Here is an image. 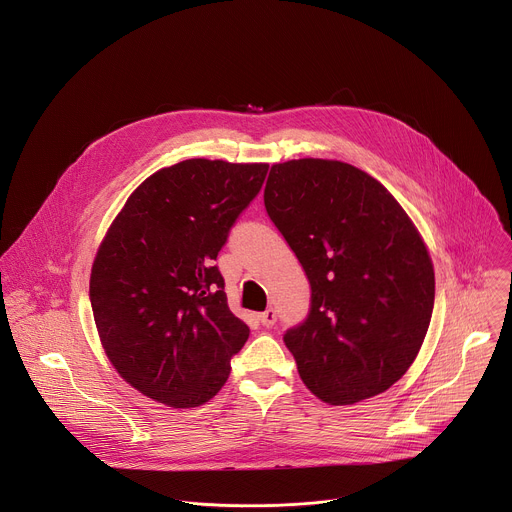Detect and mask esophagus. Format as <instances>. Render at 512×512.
<instances>
[{
  "instance_id": "obj_1",
  "label": "esophagus",
  "mask_w": 512,
  "mask_h": 512,
  "mask_svg": "<svg viewBox=\"0 0 512 512\" xmlns=\"http://www.w3.org/2000/svg\"><path fill=\"white\" fill-rule=\"evenodd\" d=\"M275 320H277V314H275L273 308H269V310H265L263 314H259V322H261L265 328H271V326L275 324Z\"/></svg>"
}]
</instances>
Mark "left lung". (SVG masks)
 <instances>
[{"instance_id": "8db88e82", "label": "left lung", "mask_w": 512, "mask_h": 512, "mask_svg": "<svg viewBox=\"0 0 512 512\" xmlns=\"http://www.w3.org/2000/svg\"><path fill=\"white\" fill-rule=\"evenodd\" d=\"M263 200L312 287L308 318L283 334L302 381L330 405L387 391L415 360L435 298L411 218L381 182L336 160L271 166Z\"/></svg>"}]
</instances>
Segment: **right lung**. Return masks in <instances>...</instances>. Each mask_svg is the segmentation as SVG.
<instances>
[{
    "label": "right lung",
    "mask_w": 512,
    "mask_h": 512,
    "mask_svg": "<svg viewBox=\"0 0 512 512\" xmlns=\"http://www.w3.org/2000/svg\"><path fill=\"white\" fill-rule=\"evenodd\" d=\"M267 164L184 160L141 182L109 227L91 271V308L117 373L174 409L227 383L249 326L214 265Z\"/></svg>",
    "instance_id": "right-lung-1"
}]
</instances>
